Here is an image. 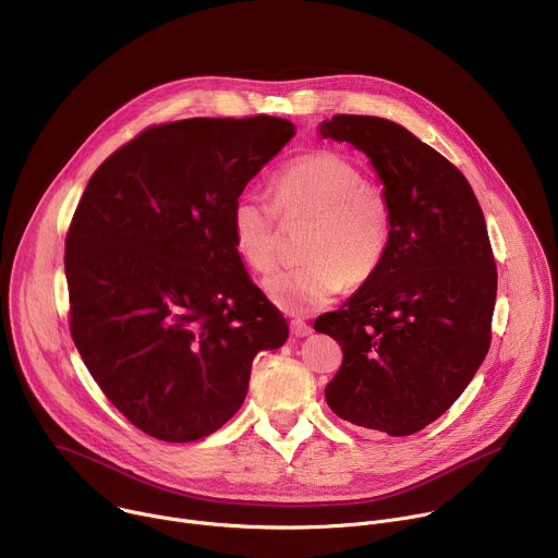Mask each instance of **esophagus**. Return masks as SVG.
Segmentation results:
<instances>
[{"label": "esophagus", "mask_w": 558, "mask_h": 558, "mask_svg": "<svg viewBox=\"0 0 558 558\" xmlns=\"http://www.w3.org/2000/svg\"><path fill=\"white\" fill-rule=\"evenodd\" d=\"M311 327L306 325V323H302V320H291V333L295 336V338H306V336H311Z\"/></svg>", "instance_id": "1"}]
</instances>
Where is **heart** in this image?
I'll use <instances>...</instances> for the list:
<instances>
[{"mask_svg":"<svg viewBox=\"0 0 558 558\" xmlns=\"http://www.w3.org/2000/svg\"><path fill=\"white\" fill-rule=\"evenodd\" d=\"M282 220L311 218L302 260L265 282L269 300L284 313L308 315L325 308L349 287L368 282L381 267L392 231L386 196L366 185L349 158L315 149L287 163L271 183ZM274 207L256 192L238 194L229 209V233L235 256L254 274L276 265L278 222Z\"/></svg>","mask_w":558,"mask_h":558,"instance_id":"b5f03b06","label":"heart"}]
</instances>
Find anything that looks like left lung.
I'll use <instances>...</instances> for the list:
<instances>
[{"label": "left lung", "mask_w": 558, "mask_h": 558, "mask_svg": "<svg viewBox=\"0 0 558 558\" xmlns=\"http://www.w3.org/2000/svg\"><path fill=\"white\" fill-rule=\"evenodd\" d=\"M317 134L368 156L392 214L377 274L313 325L344 353L327 404L355 426L413 435L454 404L490 349L497 267L486 218L465 177L402 125L336 114Z\"/></svg>", "instance_id": "obj_1"}]
</instances>
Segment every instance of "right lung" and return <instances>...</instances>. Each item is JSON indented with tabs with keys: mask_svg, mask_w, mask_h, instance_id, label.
I'll use <instances>...</instances> for the list:
<instances>
[{
	"mask_svg": "<svg viewBox=\"0 0 558 558\" xmlns=\"http://www.w3.org/2000/svg\"><path fill=\"white\" fill-rule=\"evenodd\" d=\"M295 134L287 119L156 125L93 174L65 238L70 333L143 433L196 441L243 407L252 362L289 327L229 233L233 198Z\"/></svg>",
	"mask_w": 558,
	"mask_h": 558,
	"instance_id": "1",
	"label": "right lung"
}]
</instances>
